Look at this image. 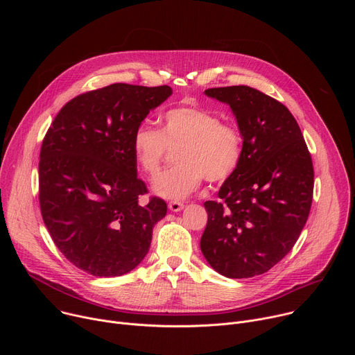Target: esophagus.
Instances as JSON below:
<instances>
[{"mask_svg":"<svg viewBox=\"0 0 355 355\" xmlns=\"http://www.w3.org/2000/svg\"><path fill=\"white\" fill-rule=\"evenodd\" d=\"M182 208H184L182 202H178V200H171V202H168V209L173 211V212H180Z\"/></svg>","mask_w":355,"mask_h":355,"instance_id":"1","label":"esophagus"}]
</instances>
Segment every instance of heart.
I'll return each instance as SVG.
<instances>
[{"instance_id": "heart-1", "label": "heart", "mask_w": 355, "mask_h": 355, "mask_svg": "<svg viewBox=\"0 0 355 355\" xmlns=\"http://www.w3.org/2000/svg\"><path fill=\"white\" fill-rule=\"evenodd\" d=\"M177 150L173 168L159 175L153 188L168 199H181L193 192L205 178L222 184L237 170L243 157V136L230 122H222L216 112L196 105L168 110L162 129L143 123L132 137L133 156L144 175L153 178Z\"/></svg>"}]
</instances>
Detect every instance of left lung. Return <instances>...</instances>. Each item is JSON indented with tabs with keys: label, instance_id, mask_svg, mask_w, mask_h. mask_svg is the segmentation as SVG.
<instances>
[{
	"label": "left lung",
	"instance_id": "8db88e82",
	"mask_svg": "<svg viewBox=\"0 0 355 355\" xmlns=\"http://www.w3.org/2000/svg\"><path fill=\"white\" fill-rule=\"evenodd\" d=\"M230 105L243 136V157L207 200L208 223L200 251L227 278L267 272L295 245L313 199V163L289 110L248 85L208 88Z\"/></svg>",
	"mask_w": 355,
	"mask_h": 355
}]
</instances>
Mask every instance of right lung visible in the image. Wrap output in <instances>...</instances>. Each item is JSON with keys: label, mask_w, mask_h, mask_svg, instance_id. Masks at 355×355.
<instances>
[{"label": "right lung", "mask_w": 355, "mask_h": 355, "mask_svg": "<svg viewBox=\"0 0 355 355\" xmlns=\"http://www.w3.org/2000/svg\"><path fill=\"white\" fill-rule=\"evenodd\" d=\"M171 87L123 83L70 99L47 129L39 160V205L62 254L94 277L132 271L147 254L167 204L137 177L135 130Z\"/></svg>", "instance_id": "obj_1"}]
</instances>
